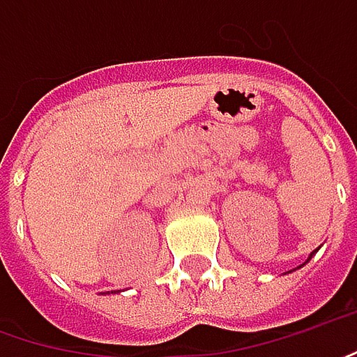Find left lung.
I'll return each mask as SVG.
<instances>
[{
  "label": "left lung",
  "mask_w": 357,
  "mask_h": 357,
  "mask_svg": "<svg viewBox=\"0 0 357 357\" xmlns=\"http://www.w3.org/2000/svg\"><path fill=\"white\" fill-rule=\"evenodd\" d=\"M311 256H313V254H311Z\"/></svg>",
  "instance_id": "left-lung-1"
}]
</instances>
